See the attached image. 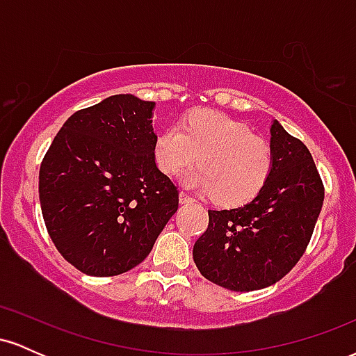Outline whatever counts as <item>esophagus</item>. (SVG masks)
Returning a JSON list of instances; mask_svg holds the SVG:
<instances>
[{
    "label": "esophagus",
    "instance_id": "obj_1",
    "mask_svg": "<svg viewBox=\"0 0 356 356\" xmlns=\"http://www.w3.org/2000/svg\"><path fill=\"white\" fill-rule=\"evenodd\" d=\"M179 201H181V204H192L194 199H192L189 194H186V192H181V194H179Z\"/></svg>",
    "mask_w": 356,
    "mask_h": 356
}]
</instances>
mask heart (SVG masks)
I'll return each instance as SVG.
<instances>
[{
  "instance_id": "heart-1",
  "label": "heart",
  "mask_w": 356,
  "mask_h": 356,
  "mask_svg": "<svg viewBox=\"0 0 356 356\" xmlns=\"http://www.w3.org/2000/svg\"><path fill=\"white\" fill-rule=\"evenodd\" d=\"M199 157L201 167L184 174V182L212 194L220 206H243L266 186L273 170V150L241 122L199 110L181 125L157 137L154 159L167 175L181 172Z\"/></svg>"
}]
</instances>
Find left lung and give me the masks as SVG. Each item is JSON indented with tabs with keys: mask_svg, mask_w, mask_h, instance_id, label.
<instances>
[{
	"mask_svg": "<svg viewBox=\"0 0 356 356\" xmlns=\"http://www.w3.org/2000/svg\"><path fill=\"white\" fill-rule=\"evenodd\" d=\"M271 150L263 191L243 207L209 211V226L192 251L201 275L232 291L268 288L288 275L308 248L325 199L308 147L277 120Z\"/></svg>",
	"mask_w": 356,
	"mask_h": 356,
	"instance_id": "left-lung-1",
	"label": "left lung"
}]
</instances>
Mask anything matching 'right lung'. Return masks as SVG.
I'll return each mask as SVG.
<instances>
[{
    "instance_id": "right-lung-1",
    "label": "right lung",
    "mask_w": 356,
    "mask_h": 356,
    "mask_svg": "<svg viewBox=\"0 0 356 356\" xmlns=\"http://www.w3.org/2000/svg\"><path fill=\"white\" fill-rule=\"evenodd\" d=\"M154 102L112 95L65 122L40 167V204L58 252L88 276H117L152 251L179 207L154 159Z\"/></svg>"
}]
</instances>
